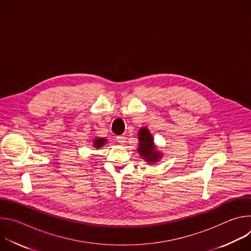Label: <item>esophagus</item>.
<instances>
[{
  "label": "esophagus",
  "mask_w": 251,
  "mask_h": 251,
  "mask_svg": "<svg viewBox=\"0 0 251 251\" xmlns=\"http://www.w3.org/2000/svg\"><path fill=\"white\" fill-rule=\"evenodd\" d=\"M117 141L119 142V144H124V143L126 142V137L125 135H120V136H117Z\"/></svg>",
  "instance_id": "esophagus-1"
}]
</instances>
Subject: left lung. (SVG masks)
I'll use <instances>...</instances> for the list:
<instances>
[{
  "label": "left lung",
  "instance_id": "1",
  "mask_svg": "<svg viewBox=\"0 0 251 251\" xmlns=\"http://www.w3.org/2000/svg\"><path fill=\"white\" fill-rule=\"evenodd\" d=\"M139 144L137 152L140 157L149 165H154L163 158L162 152L155 144L154 137L147 127H142L138 131Z\"/></svg>",
  "mask_w": 251,
  "mask_h": 251
}]
</instances>
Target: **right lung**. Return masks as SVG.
<instances>
[{
    "mask_svg": "<svg viewBox=\"0 0 251 251\" xmlns=\"http://www.w3.org/2000/svg\"><path fill=\"white\" fill-rule=\"evenodd\" d=\"M92 143H93V147L97 150V149L102 148V147L106 144V143H107V139L101 138V137H95V138L93 139Z\"/></svg>",
    "mask_w": 251,
    "mask_h": 251,
    "instance_id": "add662e5",
    "label": "right lung"
}]
</instances>
